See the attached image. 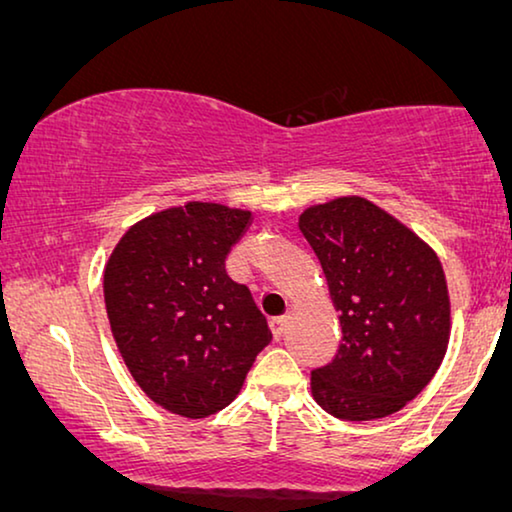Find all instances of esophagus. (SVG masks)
Returning <instances> with one entry per match:
<instances>
[{
    "label": "esophagus",
    "instance_id": "esophagus-1",
    "mask_svg": "<svg viewBox=\"0 0 512 512\" xmlns=\"http://www.w3.org/2000/svg\"><path fill=\"white\" fill-rule=\"evenodd\" d=\"M286 325H288L286 318H272V321H270L272 335H274V339H277V342H281V339L286 337Z\"/></svg>",
    "mask_w": 512,
    "mask_h": 512
}]
</instances>
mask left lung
<instances>
[{
	"label": "left lung",
	"mask_w": 512,
	"mask_h": 512,
	"mask_svg": "<svg viewBox=\"0 0 512 512\" xmlns=\"http://www.w3.org/2000/svg\"><path fill=\"white\" fill-rule=\"evenodd\" d=\"M342 323L335 360L311 372L314 399L342 420L385 418L439 369L450 335L446 274L432 249L365 198L300 214Z\"/></svg>",
	"instance_id": "obj_1"
}]
</instances>
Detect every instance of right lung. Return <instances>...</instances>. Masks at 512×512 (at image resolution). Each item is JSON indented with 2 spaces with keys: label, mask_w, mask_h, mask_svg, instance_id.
I'll list each match as a JSON object with an SVG mask.
<instances>
[{
  "label": "right lung",
  "mask_w": 512,
  "mask_h": 512,
  "mask_svg": "<svg viewBox=\"0 0 512 512\" xmlns=\"http://www.w3.org/2000/svg\"><path fill=\"white\" fill-rule=\"evenodd\" d=\"M251 212L217 203L170 207L131 226L103 274L110 330L145 395L184 418H205L238 395L272 342L249 288L226 258Z\"/></svg>",
  "instance_id": "obj_1"
}]
</instances>
